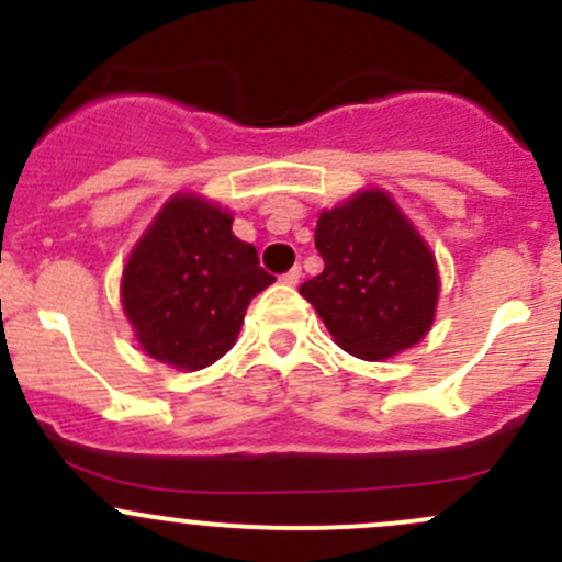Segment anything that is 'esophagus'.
<instances>
[{
	"mask_svg": "<svg viewBox=\"0 0 562 562\" xmlns=\"http://www.w3.org/2000/svg\"><path fill=\"white\" fill-rule=\"evenodd\" d=\"M299 277H302V269H299V266H293V269H291V271H285V274H282L280 280L285 282V285H296Z\"/></svg>",
	"mask_w": 562,
	"mask_h": 562,
	"instance_id": "esophagus-1",
	"label": "esophagus"
}]
</instances>
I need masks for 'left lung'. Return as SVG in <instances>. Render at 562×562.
I'll use <instances>...</instances> for the list:
<instances>
[{
  "mask_svg": "<svg viewBox=\"0 0 562 562\" xmlns=\"http://www.w3.org/2000/svg\"><path fill=\"white\" fill-rule=\"evenodd\" d=\"M324 271L299 288L342 351L395 357L431 329L439 271L390 194L370 189L324 211L315 227Z\"/></svg>",
  "mask_w": 562,
  "mask_h": 562,
  "instance_id": "obj_1",
  "label": "left lung"
}]
</instances>
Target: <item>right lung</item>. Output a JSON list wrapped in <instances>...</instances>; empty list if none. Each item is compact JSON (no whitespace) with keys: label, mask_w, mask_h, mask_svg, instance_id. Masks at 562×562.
Wrapping results in <instances>:
<instances>
[{"label":"right lung","mask_w":562,"mask_h":562,"mask_svg":"<svg viewBox=\"0 0 562 562\" xmlns=\"http://www.w3.org/2000/svg\"><path fill=\"white\" fill-rule=\"evenodd\" d=\"M231 227L220 205L176 194L136 241L120 299L148 357L200 370L233 348L249 302L274 277Z\"/></svg>","instance_id":"1"}]
</instances>
